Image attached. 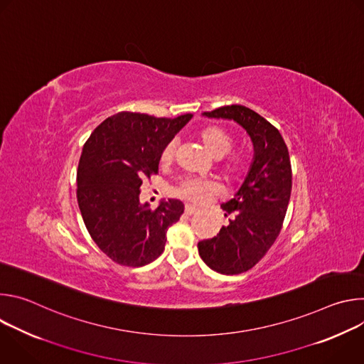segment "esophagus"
<instances>
[{
    "instance_id": "esophagus-1",
    "label": "esophagus",
    "mask_w": 364,
    "mask_h": 364,
    "mask_svg": "<svg viewBox=\"0 0 364 364\" xmlns=\"http://www.w3.org/2000/svg\"><path fill=\"white\" fill-rule=\"evenodd\" d=\"M184 212H186V215L191 216V215H196V213L198 212V209H197V207L191 205V204H186V209H184Z\"/></svg>"
}]
</instances>
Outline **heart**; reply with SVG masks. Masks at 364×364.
I'll list each match as a JSON object with an SVG mask.
<instances>
[{
	"label": "heart",
	"instance_id": "obj_1",
	"mask_svg": "<svg viewBox=\"0 0 364 364\" xmlns=\"http://www.w3.org/2000/svg\"><path fill=\"white\" fill-rule=\"evenodd\" d=\"M198 138L205 146V149L209 151L215 159L223 157V155L229 152L235 145L233 135L218 125H207L201 128L198 132ZM176 146H177V142L173 139L163 148L161 157H160L163 164H170L173 161ZM246 167H247V159L240 152L225 155L219 164V170L229 180H235L239 176H242ZM215 193H216L215 183L209 180H201V178H187L176 188V194L178 197L194 201V203H203Z\"/></svg>",
	"mask_w": 364,
	"mask_h": 364
}]
</instances>
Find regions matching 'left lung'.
<instances>
[{"label": "left lung", "instance_id": "left-lung-1", "mask_svg": "<svg viewBox=\"0 0 364 364\" xmlns=\"http://www.w3.org/2000/svg\"><path fill=\"white\" fill-rule=\"evenodd\" d=\"M203 115L235 121L253 144V160L243 184L222 204L225 216H230L229 225L197 245L207 267L223 275H237L261 261L281 232L292 188L289 152L279 131L246 107L229 105Z\"/></svg>", "mask_w": 364, "mask_h": 364}]
</instances>
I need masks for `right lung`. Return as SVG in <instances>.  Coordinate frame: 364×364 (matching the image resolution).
<instances>
[{"label": "right lung", "mask_w": 364, "mask_h": 364, "mask_svg": "<svg viewBox=\"0 0 364 364\" xmlns=\"http://www.w3.org/2000/svg\"><path fill=\"white\" fill-rule=\"evenodd\" d=\"M119 112L103 121L83 145L77 167V203L85 226L114 262L144 267L157 259L167 229L184 204L171 198L157 209L139 201L141 184L159 173L163 148L191 119Z\"/></svg>", "instance_id": "obj_1"}]
</instances>
